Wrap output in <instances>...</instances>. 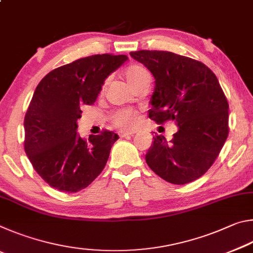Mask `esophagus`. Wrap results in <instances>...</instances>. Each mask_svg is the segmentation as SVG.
Wrapping results in <instances>:
<instances>
[{
	"instance_id": "1",
	"label": "esophagus",
	"mask_w": 253,
	"mask_h": 253,
	"mask_svg": "<svg viewBox=\"0 0 253 253\" xmlns=\"http://www.w3.org/2000/svg\"><path fill=\"white\" fill-rule=\"evenodd\" d=\"M134 134H135L134 131H126V132H122V134L119 136H121L122 138H124V137H129V136H132Z\"/></svg>"
}]
</instances>
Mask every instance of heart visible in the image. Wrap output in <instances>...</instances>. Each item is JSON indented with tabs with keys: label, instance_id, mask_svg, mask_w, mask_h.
I'll return each mask as SVG.
<instances>
[{
	"label": "heart",
	"instance_id": "heart-1",
	"mask_svg": "<svg viewBox=\"0 0 253 253\" xmlns=\"http://www.w3.org/2000/svg\"><path fill=\"white\" fill-rule=\"evenodd\" d=\"M125 77L132 88L137 84L143 83L145 79L151 78L149 72L144 67L138 65H131L125 70ZM110 121L114 126H116L119 129L130 130L136 127L137 123L139 121V115L136 110L123 108L115 111L111 114Z\"/></svg>",
	"mask_w": 253,
	"mask_h": 253
}]
</instances>
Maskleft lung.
Instances as JSON below:
<instances>
[{
	"label": "left lung",
	"mask_w": 253,
	"mask_h": 253,
	"mask_svg": "<svg viewBox=\"0 0 253 253\" xmlns=\"http://www.w3.org/2000/svg\"><path fill=\"white\" fill-rule=\"evenodd\" d=\"M130 55L155 78L149 118L178 126L169 143L163 135L153 137L147 165L169 183L195 181L213 165L229 135V104L219 80L204 63L169 51Z\"/></svg>",
	"instance_id": "obj_1"
}]
</instances>
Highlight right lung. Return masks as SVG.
Here are the masks:
<instances>
[{
	"label": "right lung",
	"mask_w": 253,
	"mask_h": 253,
	"mask_svg": "<svg viewBox=\"0 0 253 253\" xmlns=\"http://www.w3.org/2000/svg\"><path fill=\"white\" fill-rule=\"evenodd\" d=\"M127 60L125 54L89 55L50 71L37 85L24 117V151L51 187L76 193L105 169L118 135L104 129L81 138L77 121L81 107L93 105L107 77Z\"/></svg>",
	"instance_id": "obj_1"
}]
</instances>
